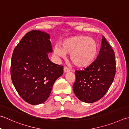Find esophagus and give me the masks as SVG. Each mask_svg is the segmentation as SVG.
<instances>
[{
  "label": "esophagus",
  "mask_w": 129,
  "mask_h": 129,
  "mask_svg": "<svg viewBox=\"0 0 129 129\" xmlns=\"http://www.w3.org/2000/svg\"><path fill=\"white\" fill-rule=\"evenodd\" d=\"M64 72L65 73H68V72H70V69L68 68H67V67H64Z\"/></svg>",
  "instance_id": "34e87169"
}]
</instances>
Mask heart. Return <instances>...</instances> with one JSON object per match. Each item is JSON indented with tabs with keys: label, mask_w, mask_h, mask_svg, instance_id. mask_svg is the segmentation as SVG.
Wrapping results in <instances>:
<instances>
[{
	"label": "heart",
	"mask_w": 129,
	"mask_h": 129,
	"mask_svg": "<svg viewBox=\"0 0 129 129\" xmlns=\"http://www.w3.org/2000/svg\"><path fill=\"white\" fill-rule=\"evenodd\" d=\"M54 54L64 58L70 54V59L75 66L85 68L92 64L98 53L97 42L92 38L85 36H76L65 39L61 46L55 45Z\"/></svg>",
	"instance_id": "heart-1"
}]
</instances>
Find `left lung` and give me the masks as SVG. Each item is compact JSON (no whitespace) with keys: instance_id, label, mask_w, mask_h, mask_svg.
<instances>
[{"instance_id":"1","label":"left lung","mask_w":129,"mask_h":129,"mask_svg":"<svg viewBox=\"0 0 129 129\" xmlns=\"http://www.w3.org/2000/svg\"><path fill=\"white\" fill-rule=\"evenodd\" d=\"M115 72V52L103 36L97 59L84 70L75 72L76 80L73 86L74 94L82 102L97 101L107 92Z\"/></svg>"}]
</instances>
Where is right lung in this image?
<instances>
[{
	"label": "right lung",
	"mask_w": 129,
	"mask_h": 129,
	"mask_svg": "<svg viewBox=\"0 0 129 129\" xmlns=\"http://www.w3.org/2000/svg\"><path fill=\"white\" fill-rule=\"evenodd\" d=\"M50 35L32 30L14 48L11 60L12 83L27 103L37 105L46 101L55 82L63 74V66L48 57L52 52Z\"/></svg>",
	"instance_id": "1"
}]
</instances>
